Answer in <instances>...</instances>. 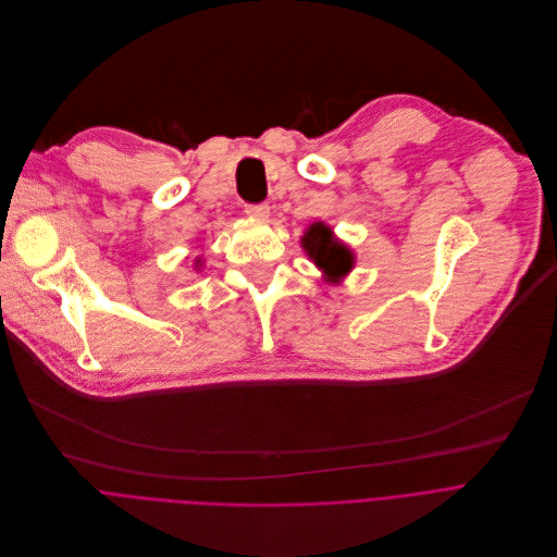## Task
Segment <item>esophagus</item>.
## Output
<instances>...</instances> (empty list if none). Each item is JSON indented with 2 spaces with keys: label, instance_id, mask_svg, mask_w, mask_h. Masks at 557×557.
<instances>
[{
  "label": "esophagus",
  "instance_id": "1",
  "mask_svg": "<svg viewBox=\"0 0 557 557\" xmlns=\"http://www.w3.org/2000/svg\"><path fill=\"white\" fill-rule=\"evenodd\" d=\"M246 214L255 216V219H268L270 216V206L268 203H248L246 206Z\"/></svg>",
  "mask_w": 557,
  "mask_h": 557
}]
</instances>
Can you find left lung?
Segmentation results:
<instances>
[{
    "label": "left lung",
    "instance_id": "left-lung-1",
    "mask_svg": "<svg viewBox=\"0 0 557 557\" xmlns=\"http://www.w3.org/2000/svg\"><path fill=\"white\" fill-rule=\"evenodd\" d=\"M300 244L307 257L315 263V268L322 270L324 278L331 283H341L354 270V252L333 237V231L324 226L322 221H315V224L305 231Z\"/></svg>",
    "mask_w": 557,
    "mask_h": 557
}]
</instances>
